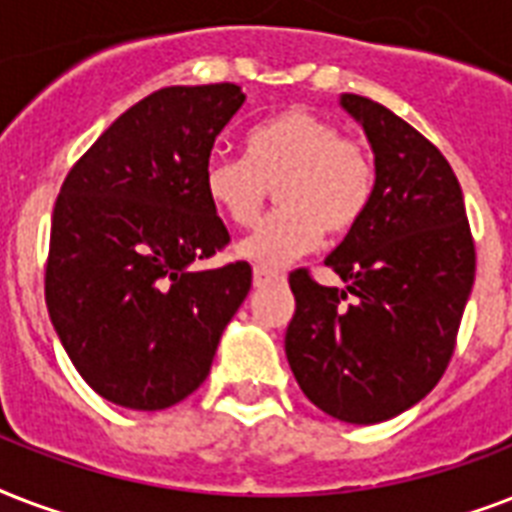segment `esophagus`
I'll list each match as a JSON object with an SVG mask.
<instances>
[{"instance_id": "1", "label": "esophagus", "mask_w": 512, "mask_h": 512, "mask_svg": "<svg viewBox=\"0 0 512 512\" xmlns=\"http://www.w3.org/2000/svg\"><path fill=\"white\" fill-rule=\"evenodd\" d=\"M279 281H284V276L279 271H271V268H255V273H252V284L257 289L271 287V284H279Z\"/></svg>"}]
</instances>
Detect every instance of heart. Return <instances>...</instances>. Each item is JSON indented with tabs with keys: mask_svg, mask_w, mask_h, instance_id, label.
<instances>
[{
	"mask_svg": "<svg viewBox=\"0 0 512 512\" xmlns=\"http://www.w3.org/2000/svg\"><path fill=\"white\" fill-rule=\"evenodd\" d=\"M201 185L209 204L239 228L255 223L273 185L281 207L239 241L236 255L257 268H276L316 247L324 231H356L372 204L374 164L329 119L289 108L249 132L247 159L209 154Z\"/></svg>",
	"mask_w": 512,
	"mask_h": 512,
	"instance_id": "1",
	"label": "heart"
}]
</instances>
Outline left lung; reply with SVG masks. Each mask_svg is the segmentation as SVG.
<instances>
[{
    "mask_svg": "<svg viewBox=\"0 0 512 512\" xmlns=\"http://www.w3.org/2000/svg\"><path fill=\"white\" fill-rule=\"evenodd\" d=\"M340 106L372 146L374 196L327 257L345 289L321 287L305 271L289 276L295 316L284 350L321 412L374 425L412 409L446 372L476 249L444 154L374 100L345 92Z\"/></svg>",
    "mask_w": 512,
    "mask_h": 512,
    "instance_id": "left-lung-1",
    "label": "left lung"
}]
</instances>
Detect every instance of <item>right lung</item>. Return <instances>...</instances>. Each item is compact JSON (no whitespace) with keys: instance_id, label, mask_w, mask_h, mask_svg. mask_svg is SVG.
<instances>
[{"instance_id":"right-lung-1","label":"right lung","mask_w":512,"mask_h":512,"mask_svg":"<svg viewBox=\"0 0 512 512\" xmlns=\"http://www.w3.org/2000/svg\"><path fill=\"white\" fill-rule=\"evenodd\" d=\"M241 106L239 84L164 87L124 111L60 188L47 311L76 372L111 404L156 412L191 396L249 295V263L196 268L231 241L201 172Z\"/></svg>"}]
</instances>
